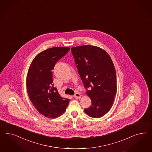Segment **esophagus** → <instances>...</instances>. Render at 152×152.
<instances>
[{
  "mask_svg": "<svg viewBox=\"0 0 152 152\" xmlns=\"http://www.w3.org/2000/svg\"><path fill=\"white\" fill-rule=\"evenodd\" d=\"M81 97V95L79 93H76L74 95V97L75 99H80Z\"/></svg>",
  "mask_w": 152,
  "mask_h": 152,
  "instance_id": "obj_1",
  "label": "esophagus"
}]
</instances>
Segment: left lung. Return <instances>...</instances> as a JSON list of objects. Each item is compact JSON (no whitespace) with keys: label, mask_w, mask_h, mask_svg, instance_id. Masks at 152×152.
I'll return each mask as SVG.
<instances>
[{"label":"left lung","mask_w":152,"mask_h":152,"mask_svg":"<svg viewBox=\"0 0 152 152\" xmlns=\"http://www.w3.org/2000/svg\"><path fill=\"white\" fill-rule=\"evenodd\" d=\"M78 74L92 104L85 109L90 117L99 118L110 110L116 93V75L110 56L101 48L90 45L71 48Z\"/></svg>","instance_id":"obj_1"}]
</instances>
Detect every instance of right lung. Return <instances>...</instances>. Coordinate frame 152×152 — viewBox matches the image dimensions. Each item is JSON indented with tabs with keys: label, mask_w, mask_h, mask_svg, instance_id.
Here are the masks:
<instances>
[{
	"label": "right lung",
	"mask_w": 152,
	"mask_h": 152,
	"mask_svg": "<svg viewBox=\"0 0 152 152\" xmlns=\"http://www.w3.org/2000/svg\"><path fill=\"white\" fill-rule=\"evenodd\" d=\"M69 47H56L38 54L31 63L27 76V89L30 100L38 111L51 119L64 113L69 99L60 96L53 87L52 71L56 62L69 51Z\"/></svg>",
	"instance_id": "1"
}]
</instances>
